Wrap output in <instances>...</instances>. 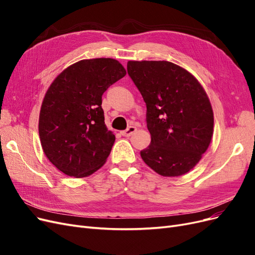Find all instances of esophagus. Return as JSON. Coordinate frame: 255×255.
Returning a JSON list of instances; mask_svg holds the SVG:
<instances>
[{"mask_svg": "<svg viewBox=\"0 0 255 255\" xmlns=\"http://www.w3.org/2000/svg\"><path fill=\"white\" fill-rule=\"evenodd\" d=\"M136 130H137V128H136V127H129V128H128L126 130H122L121 134H122L123 136L128 137V136H130V135H133V134L136 132Z\"/></svg>", "mask_w": 255, "mask_h": 255, "instance_id": "34e87169", "label": "esophagus"}]
</instances>
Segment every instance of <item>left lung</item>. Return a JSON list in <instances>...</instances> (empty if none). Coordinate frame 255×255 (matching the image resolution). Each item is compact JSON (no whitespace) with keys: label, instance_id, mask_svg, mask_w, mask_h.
<instances>
[{"label":"left lung","instance_id":"obj_1","mask_svg":"<svg viewBox=\"0 0 255 255\" xmlns=\"http://www.w3.org/2000/svg\"><path fill=\"white\" fill-rule=\"evenodd\" d=\"M128 73L146 105L151 143L144 163L163 176L190 171L207 150L214 113L204 88L186 69L166 60H129Z\"/></svg>","mask_w":255,"mask_h":255}]
</instances>
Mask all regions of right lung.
Segmentation results:
<instances>
[{"instance_id": "add662e5", "label": "right lung", "mask_w": 255, "mask_h": 255, "mask_svg": "<svg viewBox=\"0 0 255 255\" xmlns=\"http://www.w3.org/2000/svg\"><path fill=\"white\" fill-rule=\"evenodd\" d=\"M126 74L114 58L83 59L52 82L38 129L45 156L59 171L85 177L105 164L116 137L105 126L102 95Z\"/></svg>"}]
</instances>
